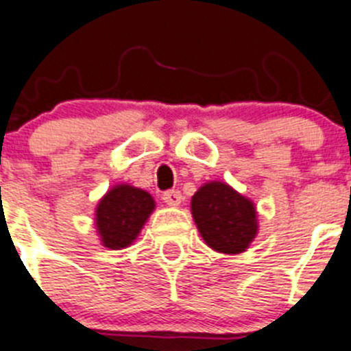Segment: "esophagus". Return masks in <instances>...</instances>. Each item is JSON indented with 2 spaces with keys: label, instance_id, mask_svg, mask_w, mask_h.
<instances>
[{
  "label": "esophagus",
  "instance_id": "obj_1",
  "mask_svg": "<svg viewBox=\"0 0 351 351\" xmlns=\"http://www.w3.org/2000/svg\"><path fill=\"white\" fill-rule=\"evenodd\" d=\"M162 199L169 206H179V205H181V202H182V195H181V191H178V189H172V191L163 193Z\"/></svg>",
  "mask_w": 351,
  "mask_h": 351
}]
</instances>
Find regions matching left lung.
I'll return each instance as SVG.
<instances>
[{
	"label": "left lung",
	"instance_id": "obj_1",
	"mask_svg": "<svg viewBox=\"0 0 351 351\" xmlns=\"http://www.w3.org/2000/svg\"><path fill=\"white\" fill-rule=\"evenodd\" d=\"M191 213L206 245L219 253H243L258 232L252 199L226 182L203 184L191 198Z\"/></svg>",
	"mask_w": 351,
	"mask_h": 351
}]
</instances>
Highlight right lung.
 Instances as JSON below:
<instances>
[{
	"instance_id": "right-lung-1",
	"label": "right lung",
	"mask_w": 351,
	"mask_h": 351,
	"mask_svg": "<svg viewBox=\"0 0 351 351\" xmlns=\"http://www.w3.org/2000/svg\"><path fill=\"white\" fill-rule=\"evenodd\" d=\"M155 210V199L145 189L117 184L96 206V229L101 245L110 250L128 248Z\"/></svg>"
}]
</instances>
